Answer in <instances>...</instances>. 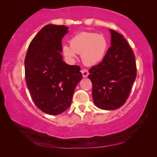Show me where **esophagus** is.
I'll use <instances>...</instances> for the list:
<instances>
[{
	"label": "esophagus",
	"mask_w": 157,
	"mask_h": 157,
	"mask_svg": "<svg viewBox=\"0 0 157 157\" xmlns=\"http://www.w3.org/2000/svg\"><path fill=\"white\" fill-rule=\"evenodd\" d=\"M81 73H82V75L84 77H87L88 75H89V71H88L87 69H83L81 70Z\"/></svg>",
	"instance_id": "1"
}]
</instances>
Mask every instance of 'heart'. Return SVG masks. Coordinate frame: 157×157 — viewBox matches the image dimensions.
Wrapping results in <instances>:
<instances>
[{"mask_svg":"<svg viewBox=\"0 0 157 157\" xmlns=\"http://www.w3.org/2000/svg\"><path fill=\"white\" fill-rule=\"evenodd\" d=\"M70 45L62 46V53L66 59L74 61L76 59V53H78L87 66L99 63L104 59L108 46L104 36L89 32H82L74 36L70 40Z\"/></svg>","mask_w":157,"mask_h":157,"instance_id":"heart-1","label":"heart"}]
</instances>
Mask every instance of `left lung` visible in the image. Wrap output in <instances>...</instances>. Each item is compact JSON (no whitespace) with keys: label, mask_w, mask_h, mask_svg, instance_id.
I'll list each match as a JSON object with an SVG mask.
<instances>
[{"label":"left lung","mask_w":157,"mask_h":157,"mask_svg":"<svg viewBox=\"0 0 157 157\" xmlns=\"http://www.w3.org/2000/svg\"><path fill=\"white\" fill-rule=\"evenodd\" d=\"M110 48L103 61L90 68L94 104L104 110H115L125 104L136 77L135 56L128 42L110 29Z\"/></svg>","instance_id":"left-lung-1"}]
</instances>
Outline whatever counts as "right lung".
I'll return each instance as SVG.
<instances>
[{"label":"right lung","instance_id":"add662e5","mask_svg":"<svg viewBox=\"0 0 157 157\" xmlns=\"http://www.w3.org/2000/svg\"><path fill=\"white\" fill-rule=\"evenodd\" d=\"M66 25L48 24L31 40L25 59V77L34 104L43 112L58 115L71 106L81 68L63 61L61 40Z\"/></svg>","mask_w":157,"mask_h":157}]
</instances>
